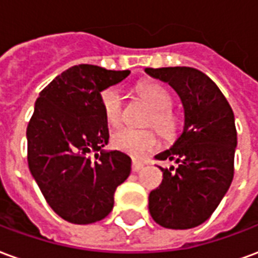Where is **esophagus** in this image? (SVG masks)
Masks as SVG:
<instances>
[{
  "label": "esophagus",
  "mask_w": 258,
  "mask_h": 258,
  "mask_svg": "<svg viewBox=\"0 0 258 258\" xmlns=\"http://www.w3.org/2000/svg\"><path fill=\"white\" fill-rule=\"evenodd\" d=\"M131 168H133V171H134V173H138V171H140V170H142V168H144V163H141V162H138V160H133V166H131Z\"/></svg>",
  "instance_id": "esophagus-1"
}]
</instances>
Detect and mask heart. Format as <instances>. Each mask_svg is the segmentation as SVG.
Here are the masks:
<instances>
[{
  "label": "heart",
  "mask_w": 258,
  "mask_h": 258,
  "mask_svg": "<svg viewBox=\"0 0 258 258\" xmlns=\"http://www.w3.org/2000/svg\"><path fill=\"white\" fill-rule=\"evenodd\" d=\"M137 94L153 109L148 117L146 125H153L166 141L177 138L179 120L171 106V96L162 85L146 83L137 87ZM102 112L109 125L117 127L123 121V102L116 88H106L99 96ZM112 146L116 151L127 153L130 156L140 157L146 152L153 151L159 145V138L153 130L120 128L112 135Z\"/></svg>",
  "instance_id": "1"
}]
</instances>
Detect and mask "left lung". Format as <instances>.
I'll use <instances>...</instances> for the list:
<instances>
[{
  "label": "left lung",
  "instance_id": "obj_1",
  "mask_svg": "<svg viewBox=\"0 0 258 258\" xmlns=\"http://www.w3.org/2000/svg\"><path fill=\"white\" fill-rule=\"evenodd\" d=\"M145 72L167 83L184 107L182 133L156 156L178 167H159L163 181L149 195V213L162 227L189 229L209 220L232 182L238 144L233 112L216 83L198 69Z\"/></svg>",
  "mask_w": 258,
  "mask_h": 258
}]
</instances>
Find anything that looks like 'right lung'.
Returning a JSON list of instances; mask_svg holds the SVG:
<instances>
[{
  "label": "right lung",
  "instance_id": "add662e5",
  "mask_svg": "<svg viewBox=\"0 0 258 258\" xmlns=\"http://www.w3.org/2000/svg\"><path fill=\"white\" fill-rule=\"evenodd\" d=\"M130 70L77 64L40 92L27 125V162L47 203L72 224L101 221L128 178L131 159L106 151L109 128L99 96ZM94 153L95 159H90Z\"/></svg>",
  "mask_w": 258,
  "mask_h": 258
}]
</instances>
